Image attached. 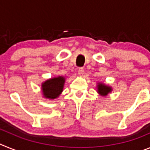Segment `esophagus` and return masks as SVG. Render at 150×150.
Wrapping results in <instances>:
<instances>
[{
	"mask_svg": "<svg viewBox=\"0 0 150 150\" xmlns=\"http://www.w3.org/2000/svg\"><path fill=\"white\" fill-rule=\"evenodd\" d=\"M78 74H79V76H83V74H84V69L83 68H79V70H78Z\"/></svg>",
	"mask_w": 150,
	"mask_h": 150,
	"instance_id": "esophagus-1",
	"label": "esophagus"
}]
</instances>
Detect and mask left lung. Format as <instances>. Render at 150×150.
<instances>
[{
  "label": "left lung",
  "mask_w": 150,
  "mask_h": 150,
  "mask_svg": "<svg viewBox=\"0 0 150 150\" xmlns=\"http://www.w3.org/2000/svg\"><path fill=\"white\" fill-rule=\"evenodd\" d=\"M98 91L100 95L105 96L107 94L111 91V88L109 86H107L105 85L102 84V83H99L98 85Z\"/></svg>",
  "instance_id": "left-lung-1"
}]
</instances>
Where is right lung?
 Masks as SVG:
<instances>
[{"instance_id":"add662e5","label":"right lung","mask_w":150,"mask_h":150,"mask_svg":"<svg viewBox=\"0 0 150 150\" xmlns=\"http://www.w3.org/2000/svg\"><path fill=\"white\" fill-rule=\"evenodd\" d=\"M64 81H65L64 77L59 76V77L48 79L44 83H43L42 90L45 98L54 99L59 97L63 91Z\"/></svg>"}]
</instances>
